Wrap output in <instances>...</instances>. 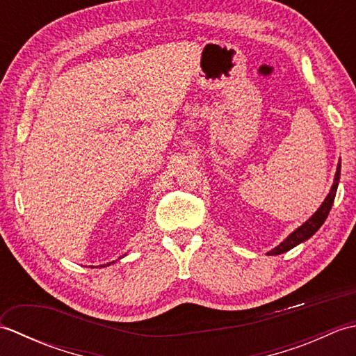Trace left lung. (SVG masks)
I'll return each instance as SVG.
<instances>
[{
  "label": "left lung",
  "mask_w": 356,
  "mask_h": 356,
  "mask_svg": "<svg viewBox=\"0 0 356 356\" xmlns=\"http://www.w3.org/2000/svg\"><path fill=\"white\" fill-rule=\"evenodd\" d=\"M339 172H341V162H338L337 165V172H335V177H334V184L330 186V191L326 195V199L320 205V208L315 211L312 214V217H309L307 220L298 226L297 229L293 232H291L289 236H287L282 243L278 246H275L274 249H270L268 252V255H280V254H284L287 251H291L292 248H295L300 243H303L307 238H311L314 234L321 228V225L326 220L329 213H330V208L334 205V200H335V194L338 190V184H339Z\"/></svg>",
  "instance_id": "obj_1"
}]
</instances>
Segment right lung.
I'll return each instance as SVG.
<instances>
[{"instance_id": "obj_1", "label": "right lung", "mask_w": 356, "mask_h": 356, "mask_svg": "<svg viewBox=\"0 0 356 356\" xmlns=\"http://www.w3.org/2000/svg\"><path fill=\"white\" fill-rule=\"evenodd\" d=\"M102 266H104V268H105V266H110V263H107V264H101V268H102Z\"/></svg>"}]
</instances>
